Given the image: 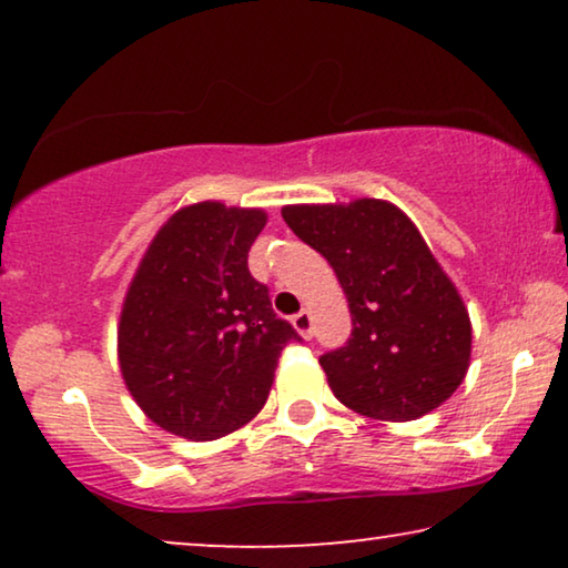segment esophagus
Returning a JSON list of instances; mask_svg holds the SVG:
<instances>
[{
  "label": "esophagus",
  "instance_id": "obj_1",
  "mask_svg": "<svg viewBox=\"0 0 568 568\" xmlns=\"http://www.w3.org/2000/svg\"><path fill=\"white\" fill-rule=\"evenodd\" d=\"M292 325H294V331H297L302 338H313V315H310L307 310H302V313L294 315L292 317Z\"/></svg>",
  "mask_w": 568,
  "mask_h": 568
}]
</instances>
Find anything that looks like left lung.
I'll return each instance as SVG.
<instances>
[{
  "label": "left lung",
  "instance_id": "obj_1",
  "mask_svg": "<svg viewBox=\"0 0 568 568\" xmlns=\"http://www.w3.org/2000/svg\"><path fill=\"white\" fill-rule=\"evenodd\" d=\"M302 243L336 271L352 338L321 356L336 398L379 422L442 406L470 364V317L416 224L379 199L282 209Z\"/></svg>",
  "mask_w": 568,
  "mask_h": 568
}]
</instances>
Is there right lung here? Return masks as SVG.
Masks as SVG:
<instances>
[{
  "mask_svg": "<svg viewBox=\"0 0 568 568\" xmlns=\"http://www.w3.org/2000/svg\"><path fill=\"white\" fill-rule=\"evenodd\" d=\"M261 209L201 201L162 224L119 323V364L139 408L191 442L220 439L263 408L297 331L274 313L247 251Z\"/></svg>",
  "mask_w": 568,
  "mask_h": 568,
  "instance_id": "obj_1",
  "label": "right lung"
}]
</instances>
